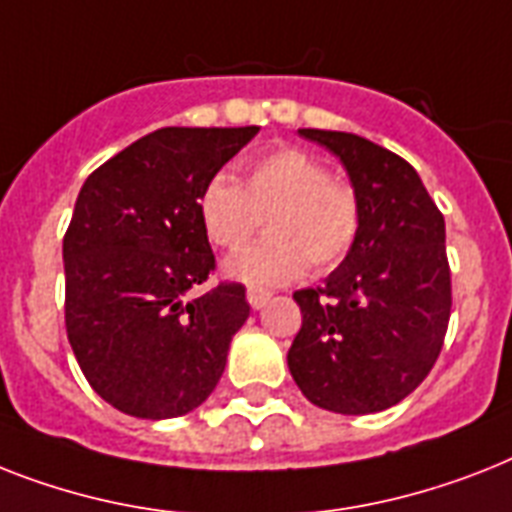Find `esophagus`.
<instances>
[{"label":"esophagus","instance_id":"34e87169","mask_svg":"<svg viewBox=\"0 0 512 512\" xmlns=\"http://www.w3.org/2000/svg\"><path fill=\"white\" fill-rule=\"evenodd\" d=\"M270 297H273V292H270V289H263V286H249L247 289V302L255 307V310L268 305Z\"/></svg>","mask_w":512,"mask_h":512}]
</instances>
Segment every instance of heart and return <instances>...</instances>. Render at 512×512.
<instances>
[{
  "instance_id": "heart-1",
  "label": "heart",
  "mask_w": 512,
  "mask_h": 512,
  "mask_svg": "<svg viewBox=\"0 0 512 512\" xmlns=\"http://www.w3.org/2000/svg\"><path fill=\"white\" fill-rule=\"evenodd\" d=\"M202 231L218 249L234 252L268 223L263 242L226 263L231 278L247 284H284L331 270L350 255L363 223L355 184L328 173V165L302 147H276L252 157L236 181L215 173L199 189Z\"/></svg>"
}]
</instances>
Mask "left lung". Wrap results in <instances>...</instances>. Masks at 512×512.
<instances>
[{
  "mask_svg": "<svg viewBox=\"0 0 512 512\" xmlns=\"http://www.w3.org/2000/svg\"><path fill=\"white\" fill-rule=\"evenodd\" d=\"M299 134L344 162L363 223L326 284L294 292L302 328L289 371L323 410L378 413L405 400L442 352L452 310L444 215L400 155L342 131Z\"/></svg>",
  "mask_w": 512,
  "mask_h": 512,
  "instance_id": "obj_1",
  "label": "left lung"
}]
</instances>
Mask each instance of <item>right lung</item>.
I'll list each match as a JSON object with an SVG mask.
<instances>
[{"label":"right lung","instance_id":"1","mask_svg":"<svg viewBox=\"0 0 512 512\" xmlns=\"http://www.w3.org/2000/svg\"><path fill=\"white\" fill-rule=\"evenodd\" d=\"M257 131L157 128L81 186L62 239L65 328L91 389L120 413L176 418L223 376L249 302L236 281L194 294L215 273L197 197Z\"/></svg>","mask_w":512,"mask_h":512}]
</instances>
